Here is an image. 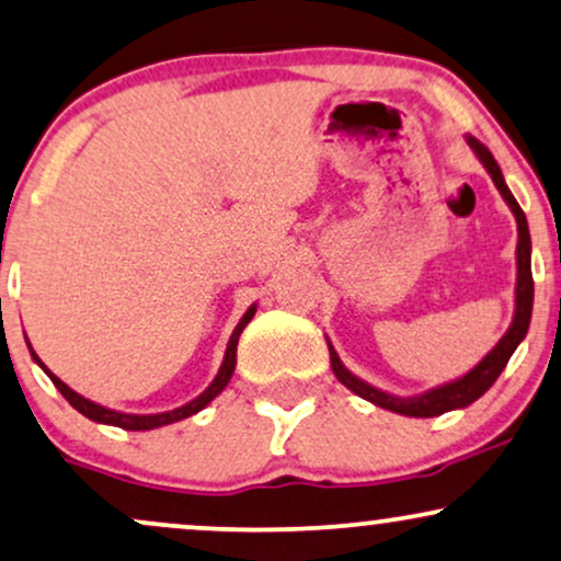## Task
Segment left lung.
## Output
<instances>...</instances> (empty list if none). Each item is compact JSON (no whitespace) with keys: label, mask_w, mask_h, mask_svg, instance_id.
Here are the masks:
<instances>
[{"label":"left lung","mask_w":561,"mask_h":561,"mask_svg":"<svg viewBox=\"0 0 561 561\" xmlns=\"http://www.w3.org/2000/svg\"><path fill=\"white\" fill-rule=\"evenodd\" d=\"M468 146L473 148L478 161H481V164L485 167V172L491 174V180H494L496 191L502 193L504 204L510 206V211L515 214V221H517L515 313H512V323H510L507 332H504L502 340H499L496 345L491 347L489 353H485L481 360H478L476 366L468 370V374L460 376V379L447 381V383H442V387H434V389L423 391V394H413V397L389 394V391L376 389V387H370L368 381L357 379L353 370L345 368V363L340 360V355H336V350H334L332 342L327 340L329 357H332V370H334L336 379L345 383L350 391H355L357 397H363V400L374 402L376 408L391 410V413H400V415H408V417H436V415L449 413V410H462V408H468V404H473L478 397H483L485 391L491 389V383L499 379V374H502L504 366H507L512 353H515L519 342L525 340V334H528V327H530L533 274H530V232H528V219H525L523 208H519V204L515 201V195L510 193L507 182H504V174H502V170H499L496 159L491 157L489 148H485L478 138H473V135H468Z\"/></svg>","instance_id":"left-lung-1"}]
</instances>
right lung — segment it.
<instances>
[{"label":"right lung","mask_w":561,"mask_h":561,"mask_svg":"<svg viewBox=\"0 0 561 561\" xmlns=\"http://www.w3.org/2000/svg\"><path fill=\"white\" fill-rule=\"evenodd\" d=\"M255 308H259V306H255V302H253V306L248 308L245 313H242V319H240L238 327H234V332H232V336H229V342H227L225 360H221L219 374L214 376V381L208 383V387H206L204 391H201V394L195 397V400L180 404V408H174V410H167V413H148V415H140V413H123V410H112V408H104V404H99V402H91V400H88V397L78 394L76 389L67 387V383H65L62 379H57V376H54L51 370L44 366L42 357L33 353L28 336H25V342H28V350H31L33 360H36L38 366L44 368V374L49 376L54 387L62 391L65 400L70 402L72 408L78 410V413H83V415L88 417V421L104 423V426H117V428H125V431H151V428L170 426V423L185 421V417L201 413V410H204L206 404H211V400H216V397H219L221 391H225V387H227L229 379H232V374H234V366H238V340H240L242 329H245L248 323H251L253 316H255Z\"/></svg>","instance_id":"add662e5"}]
</instances>
